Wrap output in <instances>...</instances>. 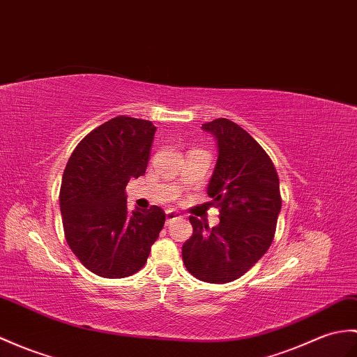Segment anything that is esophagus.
Listing matches in <instances>:
<instances>
[{"mask_svg":"<svg viewBox=\"0 0 357 357\" xmlns=\"http://www.w3.org/2000/svg\"><path fill=\"white\" fill-rule=\"evenodd\" d=\"M178 218H179V213L178 211H175V210H167V211H165V223H167V225H169L170 222H173V220L178 219Z\"/></svg>","mask_w":357,"mask_h":357,"instance_id":"obj_1","label":"esophagus"}]
</instances>
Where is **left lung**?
<instances>
[{"label":"left lung","instance_id":"left-lung-1","mask_svg":"<svg viewBox=\"0 0 357 357\" xmlns=\"http://www.w3.org/2000/svg\"><path fill=\"white\" fill-rule=\"evenodd\" d=\"M218 141V162L206 193L219 206V225L190 216L193 236L182 260L193 277L223 284L250 271L269 250L281 210L280 181L263 147L228 119L202 124Z\"/></svg>","mask_w":357,"mask_h":357}]
</instances>
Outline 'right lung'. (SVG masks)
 Instances as JSON below:
<instances>
[{"mask_svg": "<svg viewBox=\"0 0 357 357\" xmlns=\"http://www.w3.org/2000/svg\"><path fill=\"white\" fill-rule=\"evenodd\" d=\"M156 128L120 115L91 130L63 170L59 204L66 243L98 277L134 275L164 227L160 206L129 211L130 178L143 176Z\"/></svg>", "mask_w": 357, "mask_h": 357, "instance_id": "obj_1", "label": "right lung"}]
</instances>
